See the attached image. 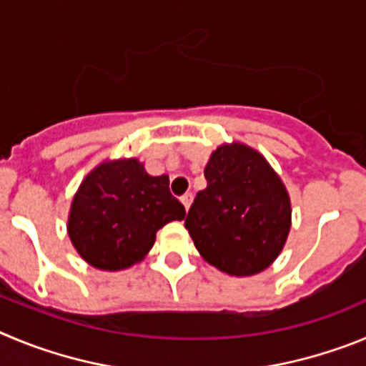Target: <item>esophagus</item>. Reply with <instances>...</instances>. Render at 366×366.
Returning <instances> with one entry per match:
<instances>
[{"instance_id":"1","label":"esophagus","mask_w":366,"mask_h":366,"mask_svg":"<svg viewBox=\"0 0 366 366\" xmlns=\"http://www.w3.org/2000/svg\"><path fill=\"white\" fill-rule=\"evenodd\" d=\"M180 202L184 204V207H186V212H187L191 206V202H193V195H191V193H186V195L180 197Z\"/></svg>"}]
</instances>
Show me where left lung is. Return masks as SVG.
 I'll list each match as a JSON object with an SVG mask.
<instances>
[{
	"instance_id": "8db88e82",
	"label": "left lung",
	"mask_w": 366,
	"mask_h": 366,
	"mask_svg": "<svg viewBox=\"0 0 366 366\" xmlns=\"http://www.w3.org/2000/svg\"><path fill=\"white\" fill-rule=\"evenodd\" d=\"M184 226L200 255L229 275L268 268L290 232V199L264 157L246 146H220L204 169Z\"/></svg>"
}]
</instances>
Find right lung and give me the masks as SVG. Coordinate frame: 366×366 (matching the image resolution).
Here are the masks:
<instances>
[{"mask_svg": "<svg viewBox=\"0 0 366 366\" xmlns=\"http://www.w3.org/2000/svg\"><path fill=\"white\" fill-rule=\"evenodd\" d=\"M186 215L166 175H147L138 160L102 164L81 182L69 215V237L85 261L124 269L144 259L157 232Z\"/></svg>", "mask_w": 366, "mask_h": 366, "instance_id": "1", "label": "right lung"}]
</instances>
